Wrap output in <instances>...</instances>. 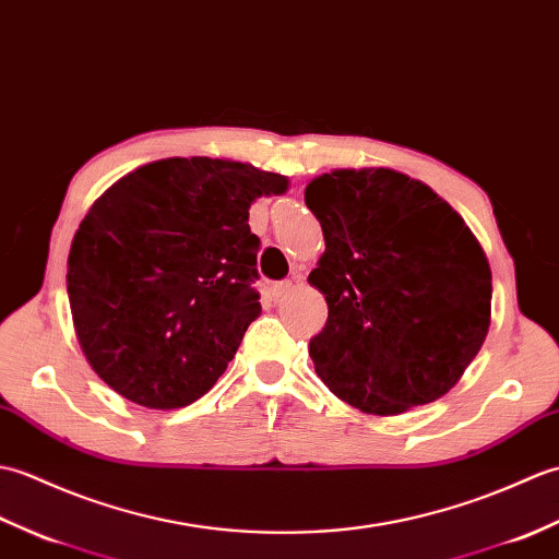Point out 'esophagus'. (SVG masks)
Masks as SVG:
<instances>
[{"label": "esophagus", "instance_id": "obj_1", "mask_svg": "<svg viewBox=\"0 0 559 559\" xmlns=\"http://www.w3.org/2000/svg\"><path fill=\"white\" fill-rule=\"evenodd\" d=\"M296 282H299V280H284V282H277L275 287H272V296H275L277 301L287 299V296L296 289Z\"/></svg>", "mask_w": 559, "mask_h": 559}]
</instances>
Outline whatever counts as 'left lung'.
<instances>
[{
    "instance_id": "8db88e82",
    "label": "left lung",
    "mask_w": 559,
    "mask_h": 559,
    "mask_svg": "<svg viewBox=\"0 0 559 559\" xmlns=\"http://www.w3.org/2000/svg\"><path fill=\"white\" fill-rule=\"evenodd\" d=\"M304 198L325 237L308 275L328 301L308 344L318 378L376 416L440 400L490 328L492 272L474 231L430 186L388 167L332 169Z\"/></svg>"
}]
</instances>
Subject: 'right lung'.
Masks as SVG:
<instances>
[{
	"label": "right lung",
	"mask_w": 559,
	"mask_h": 559,
	"mask_svg": "<svg viewBox=\"0 0 559 559\" xmlns=\"http://www.w3.org/2000/svg\"><path fill=\"white\" fill-rule=\"evenodd\" d=\"M289 179L219 157L155 159L115 181L73 234L67 292L91 368L123 400L203 396L260 316L248 210Z\"/></svg>",
	"instance_id": "obj_1"
}]
</instances>
